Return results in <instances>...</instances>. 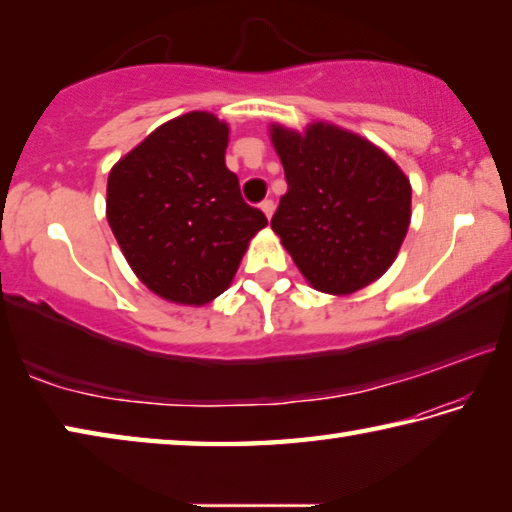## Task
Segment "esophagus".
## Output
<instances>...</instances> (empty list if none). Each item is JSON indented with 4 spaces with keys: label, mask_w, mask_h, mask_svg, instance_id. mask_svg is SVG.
Returning a JSON list of instances; mask_svg holds the SVG:
<instances>
[{
    "label": "esophagus",
    "mask_w": 512,
    "mask_h": 512,
    "mask_svg": "<svg viewBox=\"0 0 512 512\" xmlns=\"http://www.w3.org/2000/svg\"><path fill=\"white\" fill-rule=\"evenodd\" d=\"M259 210H262V212L268 216V219H271V216H273V210H275V203L271 201V198H264V201L259 203Z\"/></svg>",
    "instance_id": "1"
}]
</instances>
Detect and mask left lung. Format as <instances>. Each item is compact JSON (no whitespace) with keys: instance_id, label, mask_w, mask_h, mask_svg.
Wrapping results in <instances>:
<instances>
[{"instance_id":"obj_1","label":"left lung","mask_w":512,"mask_h":512,"mask_svg":"<svg viewBox=\"0 0 512 512\" xmlns=\"http://www.w3.org/2000/svg\"><path fill=\"white\" fill-rule=\"evenodd\" d=\"M287 194L271 219L311 287L348 296L395 262L411 223V183L363 137L316 121L305 133L271 126Z\"/></svg>"}]
</instances>
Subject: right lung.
<instances>
[{"label": "right lung", "mask_w": 512, "mask_h": 512, "mask_svg": "<svg viewBox=\"0 0 512 512\" xmlns=\"http://www.w3.org/2000/svg\"><path fill=\"white\" fill-rule=\"evenodd\" d=\"M225 146L228 124L187 112L155 128L108 176L112 235L135 275L164 300H214L268 223L241 198Z\"/></svg>", "instance_id": "add662e5"}]
</instances>
